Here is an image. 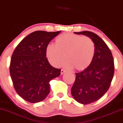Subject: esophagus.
<instances>
[{
  "label": "esophagus",
  "mask_w": 123,
  "mask_h": 123,
  "mask_svg": "<svg viewBox=\"0 0 123 123\" xmlns=\"http://www.w3.org/2000/svg\"><path fill=\"white\" fill-rule=\"evenodd\" d=\"M65 72H66V70H64V69H62L61 72H60V73H61V74H63Z\"/></svg>",
  "instance_id": "esophagus-1"
}]
</instances>
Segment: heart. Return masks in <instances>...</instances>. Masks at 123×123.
<instances>
[{"label": "heart", "mask_w": 123, "mask_h": 123, "mask_svg": "<svg viewBox=\"0 0 123 123\" xmlns=\"http://www.w3.org/2000/svg\"><path fill=\"white\" fill-rule=\"evenodd\" d=\"M95 51V45L92 39L65 33L56 39L55 45L50 44L47 46L46 56L49 63L55 67H59L65 56L66 67L83 70L91 64Z\"/></svg>", "instance_id": "heart-1"}]
</instances>
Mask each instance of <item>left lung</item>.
Here are the masks:
<instances>
[{
	"label": "left lung",
	"instance_id": "left-lung-1",
	"mask_svg": "<svg viewBox=\"0 0 123 123\" xmlns=\"http://www.w3.org/2000/svg\"><path fill=\"white\" fill-rule=\"evenodd\" d=\"M89 37L95 45V55L89 67L75 73V80L71 92L75 100L83 104L95 102L109 89L114 73L111 52L98 35L89 31L74 32Z\"/></svg>",
	"mask_w": 123,
	"mask_h": 123
}]
</instances>
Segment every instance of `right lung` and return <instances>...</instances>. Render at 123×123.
Returning <instances> with one entry per match:
<instances>
[{
    "label": "right lung",
    "instance_id": "right-lung-1",
    "mask_svg": "<svg viewBox=\"0 0 123 123\" xmlns=\"http://www.w3.org/2000/svg\"><path fill=\"white\" fill-rule=\"evenodd\" d=\"M61 31H35L21 41L12 56L10 74L16 92L29 103L40 102L50 92L49 82L60 75L46 58L49 42Z\"/></svg>",
    "mask_w": 123,
    "mask_h": 123
}]
</instances>
